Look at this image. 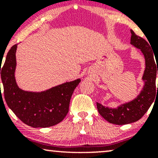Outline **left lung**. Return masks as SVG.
<instances>
[{
  "label": "left lung",
  "mask_w": 158,
  "mask_h": 158,
  "mask_svg": "<svg viewBox=\"0 0 158 158\" xmlns=\"http://www.w3.org/2000/svg\"><path fill=\"white\" fill-rule=\"evenodd\" d=\"M131 44L140 49L146 59V69L143 79L145 85L141 93L136 99L117 108H109L97 102L99 114L108 122L116 125H125L139 120L152 106L155 99L156 92L158 91L156 86V76L158 74V63L154 59V54L151 47L147 41L139 37L131 30ZM155 60H157L156 59ZM158 70H156V68Z\"/></svg>",
  "instance_id": "8db88e82"
}]
</instances>
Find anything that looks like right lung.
<instances>
[{"label": "right lung", "instance_id": "add662e5", "mask_svg": "<svg viewBox=\"0 0 158 158\" xmlns=\"http://www.w3.org/2000/svg\"><path fill=\"white\" fill-rule=\"evenodd\" d=\"M16 48L17 44L10 48L4 64L0 67L7 106L28 126L33 128L55 126L61 122L68 113L70 98L81 80L64 83L41 93L22 90L18 87L15 79Z\"/></svg>", "mask_w": 158, "mask_h": 158}]
</instances>
